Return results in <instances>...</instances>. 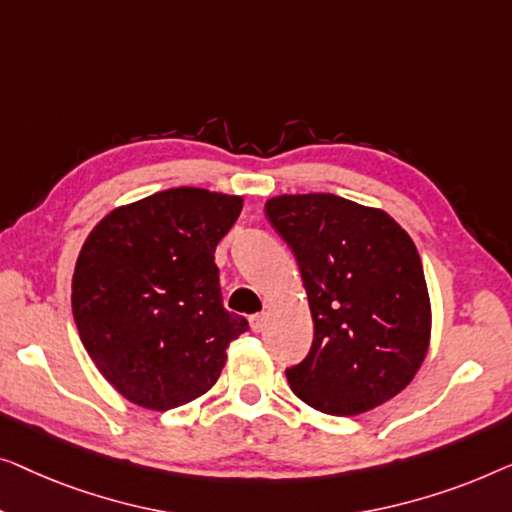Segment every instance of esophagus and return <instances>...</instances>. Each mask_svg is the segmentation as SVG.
Masks as SVG:
<instances>
[{
  "label": "esophagus",
  "instance_id": "1",
  "mask_svg": "<svg viewBox=\"0 0 512 512\" xmlns=\"http://www.w3.org/2000/svg\"><path fill=\"white\" fill-rule=\"evenodd\" d=\"M264 325H266V313L250 315V329H253V331H262Z\"/></svg>",
  "mask_w": 512,
  "mask_h": 512
}]
</instances>
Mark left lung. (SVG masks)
<instances>
[{
    "label": "left lung",
    "mask_w": 512,
    "mask_h": 512,
    "mask_svg": "<svg viewBox=\"0 0 512 512\" xmlns=\"http://www.w3.org/2000/svg\"><path fill=\"white\" fill-rule=\"evenodd\" d=\"M266 218L297 257L313 315L292 392L327 415H359L415 378L431 338V304L410 236L385 211L336 194H280Z\"/></svg>",
    "instance_id": "1"
}]
</instances>
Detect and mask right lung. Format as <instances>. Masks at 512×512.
I'll return each instance as SVG.
<instances>
[{"label":"right lung","instance_id":"add662e5","mask_svg":"<svg viewBox=\"0 0 512 512\" xmlns=\"http://www.w3.org/2000/svg\"><path fill=\"white\" fill-rule=\"evenodd\" d=\"M236 194L174 187L111 211L85 239L71 280L78 336L122 397L169 410L206 394L248 320L225 311L215 248Z\"/></svg>","mask_w":512,"mask_h":512}]
</instances>
